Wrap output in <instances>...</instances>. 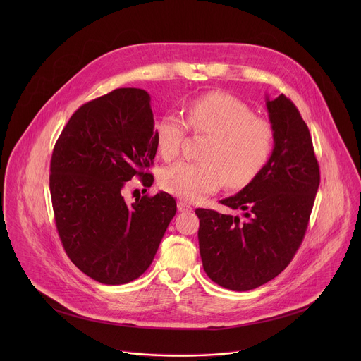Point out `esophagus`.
Listing matches in <instances>:
<instances>
[{"instance_id": "1", "label": "esophagus", "mask_w": 361, "mask_h": 361, "mask_svg": "<svg viewBox=\"0 0 361 361\" xmlns=\"http://www.w3.org/2000/svg\"><path fill=\"white\" fill-rule=\"evenodd\" d=\"M177 207H178V212H183V213L184 212H192V207L185 201H178L177 202Z\"/></svg>"}]
</instances>
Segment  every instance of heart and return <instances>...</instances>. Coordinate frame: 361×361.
<instances>
[{
  "mask_svg": "<svg viewBox=\"0 0 361 361\" xmlns=\"http://www.w3.org/2000/svg\"><path fill=\"white\" fill-rule=\"evenodd\" d=\"M188 126L210 135L201 160L178 161L160 174V185L187 201L214 192L221 181L240 188L252 181L269 163L274 148V131L269 121L254 117L238 98L227 92H210L191 101L185 109ZM185 135L184 121L164 114L154 126V138L166 160L177 157Z\"/></svg>",
  "mask_w": 361,
  "mask_h": 361,
  "instance_id": "b5f03b06",
  "label": "heart"
}]
</instances>
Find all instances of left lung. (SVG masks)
I'll return each instance as SVG.
<instances>
[{"mask_svg":"<svg viewBox=\"0 0 361 361\" xmlns=\"http://www.w3.org/2000/svg\"><path fill=\"white\" fill-rule=\"evenodd\" d=\"M273 154L252 181L220 202L243 216L197 209L204 271L219 286L247 291L277 277L293 260L320 184L310 131L284 95L266 97Z\"/></svg>","mask_w":361,"mask_h":361,"instance_id":"left-lung-1","label":"left lung"}]
</instances>
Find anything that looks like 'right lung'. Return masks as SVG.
Returning a JSON list of instances; mask_svg holds the SVG:
<instances>
[{
    "label": "right lung",
    "mask_w": 361,
    "mask_h": 361,
    "mask_svg": "<svg viewBox=\"0 0 361 361\" xmlns=\"http://www.w3.org/2000/svg\"><path fill=\"white\" fill-rule=\"evenodd\" d=\"M151 97L117 88L81 106L56 142L49 191L57 230L70 260L102 284H126L152 263L176 216V200L160 191L127 204V181L156 157Z\"/></svg>",
    "instance_id": "1"
}]
</instances>
